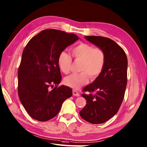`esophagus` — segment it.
Wrapping results in <instances>:
<instances>
[{
  "mask_svg": "<svg viewBox=\"0 0 147 147\" xmlns=\"http://www.w3.org/2000/svg\"><path fill=\"white\" fill-rule=\"evenodd\" d=\"M73 95L74 96H80V94L78 93L77 90H73Z\"/></svg>",
  "mask_w": 147,
  "mask_h": 147,
  "instance_id": "1",
  "label": "esophagus"
}]
</instances>
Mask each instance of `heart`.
Masks as SVG:
<instances>
[{
    "mask_svg": "<svg viewBox=\"0 0 147 147\" xmlns=\"http://www.w3.org/2000/svg\"><path fill=\"white\" fill-rule=\"evenodd\" d=\"M71 55L76 62H80L79 74H73L64 79V83L75 89L79 88L88 83L89 78L94 80L102 74L105 68L107 55L104 50L100 47L82 42L71 50ZM58 63L60 70L65 74H69L71 69L72 59L65 52L60 53Z\"/></svg>",
    "mask_w": 147,
    "mask_h": 147,
    "instance_id": "1",
    "label": "heart"
}]
</instances>
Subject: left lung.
<instances>
[{
  "instance_id": "1",
  "label": "left lung",
  "mask_w": 147,
  "mask_h": 147,
  "mask_svg": "<svg viewBox=\"0 0 147 147\" xmlns=\"http://www.w3.org/2000/svg\"><path fill=\"white\" fill-rule=\"evenodd\" d=\"M85 38L104 50L107 59L102 74L82 90L87 104L80 111V115L89 123H103L115 115L123 102L127 84V57L112 39L101 36Z\"/></svg>"
}]
</instances>
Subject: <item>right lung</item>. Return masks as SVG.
Segmentation results:
<instances>
[{
	"instance_id": "right-lung-1",
	"label": "right lung",
	"mask_w": 147,
	"mask_h": 147,
	"mask_svg": "<svg viewBox=\"0 0 147 147\" xmlns=\"http://www.w3.org/2000/svg\"><path fill=\"white\" fill-rule=\"evenodd\" d=\"M78 39L76 34L45 29L32 37L24 49L18 69V95L32 119H52L72 90L59 86L62 80L58 59L67 47Z\"/></svg>"
}]
</instances>
